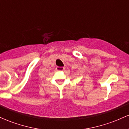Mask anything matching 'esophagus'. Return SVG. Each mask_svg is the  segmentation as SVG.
I'll use <instances>...</instances> for the list:
<instances>
[{"label":"esophagus","instance_id":"1","mask_svg":"<svg viewBox=\"0 0 129 129\" xmlns=\"http://www.w3.org/2000/svg\"><path fill=\"white\" fill-rule=\"evenodd\" d=\"M64 69L65 68L63 67H56V70L58 71H63Z\"/></svg>","mask_w":129,"mask_h":129}]
</instances>
